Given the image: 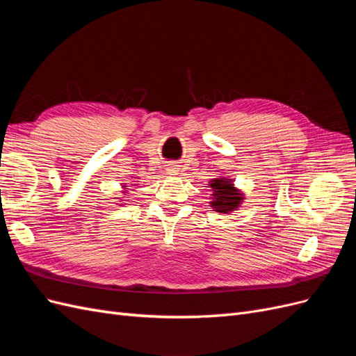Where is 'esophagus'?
Wrapping results in <instances>:
<instances>
[{
	"mask_svg": "<svg viewBox=\"0 0 356 356\" xmlns=\"http://www.w3.org/2000/svg\"><path fill=\"white\" fill-rule=\"evenodd\" d=\"M168 172H169V175H177V172H178V165H175V163H170V165H168Z\"/></svg>",
	"mask_w": 356,
	"mask_h": 356,
	"instance_id": "obj_1",
	"label": "esophagus"
}]
</instances>
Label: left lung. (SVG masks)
I'll list each match as a JSON object with an SVG mask.
<instances>
[{
	"mask_svg": "<svg viewBox=\"0 0 356 356\" xmlns=\"http://www.w3.org/2000/svg\"><path fill=\"white\" fill-rule=\"evenodd\" d=\"M209 187L212 188L211 207L213 208V211L221 213H230L238 209L243 202V195L234 187L232 179L215 178L211 181Z\"/></svg>",
	"mask_w": 356,
	"mask_h": 356,
	"instance_id": "left-lung-1",
	"label": "left lung"
}]
</instances>
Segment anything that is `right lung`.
Listing matches in <instances>:
<instances>
[{
  "instance_id": "1",
  "label": "right lung",
  "mask_w": 356,
  "mask_h": 356,
  "mask_svg": "<svg viewBox=\"0 0 356 356\" xmlns=\"http://www.w3.org/2000/svg\"><path fill=\"white\" fill-rule=\"evenodd\" d=\"M124 187H126V186H124Z\"/></svg>"
}]
</instances>
